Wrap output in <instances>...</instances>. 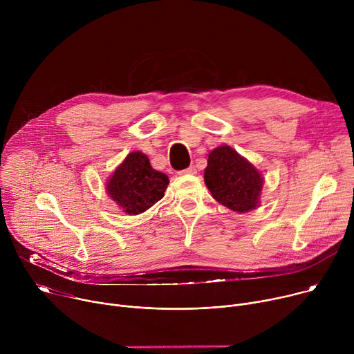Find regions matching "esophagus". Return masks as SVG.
Returning <instances> with one entry per match:
<instances>
[{"label":"esophagus","instance_id":"esophagus-1","mask_svg":"<svg viewBox=\"0 0 354 354\" xmlns=\"http://www.w3.org/2000/svg\"><path fill=\"white\" fill-rule=\"evenodd\" d=\"M180 174H186V175H194V174H196V168H194V165H190V167H187L186 169L180 171Z\"/></svg>","mask_w":354,"mask_h":354}]
</instances>
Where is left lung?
<instances>
[{"mask_svg": "<svg viewBox=\"0 0 354 354\" xmlns=\"http://www.w3.org/2000/svg\"><path fill=\"white\" fill-rule=\"evenodd\" d=\"M205 182L217 201L238 213L258 206L263 185L257 168L228 145L217 147L209 154Z\"/></svg>", "mask_w": 354, "mask_h": 354, "instance_id": "obj_1", "label": "left lung"}]
</instances>
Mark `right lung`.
<instances>
[{
  "label": "right lung",
  "mask_w": 354,
  "mask_h": 354,
  "mask_svg": "<svg viewBox=\"0 0 354 354\" xmlns=\"http://www.w3.org/2000/svg\"><path fill=\"white\" fill-rule=\"evenodd\" d=\"M168 176L151 167L147 156L131 153L108 182V193L127 214H140L164 197Z\"/></svg>",
  "instance_id": "add662e5"
}]
</instances>
